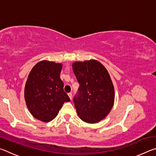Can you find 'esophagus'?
<instances>
[{
    "mask_svg": "<svg viewBox=\"0 0 156 156\" xmlns=\"http://www.w3.org/2000/svg\"><path fill=\"white\" fill-rule=\"evenodd\" d=\"M68 96H69V98L72 100V93H69L68 94Z\"/></svg>",
    "mask_w": 156,
    "mask_h": 156,
    "instance_id": "1",
    "label": "esophagus"
}]
</instances>
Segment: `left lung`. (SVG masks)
Returning <instances> with one entry per match:
<instances>
[{"mask_svg": "<svg viewBox=\"0 0 156 156\" xmlns=\"http://www.w3.org/2000/svg\"><path fill=\"white\" fill-rule=\"evenodd\" d=\"M72 67L80 84L73 100L78 115L87 123L98 122L110 112L114 102V88L109 73L94 60L74 62Z\"/></svg>", "mask_w": 156, "mask_h": 156, "instance_id": "8db88e82", "label": "left lung"}]
</instances>
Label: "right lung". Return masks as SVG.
I'll return each instance as SVG.
<instances>
[{
  "label": "right lung",
  "mask_w": 156,
  "mask_h": 156,
  "mask_svg": "<svg viewBox=\"0 0 156 156\" xmlns=\"http://www.w3.org/2000/svg\"><path fill=\"white\" fill-rule=\"evenodd\" d=\"M61 69L62 64L43 60L32 68L26 82V105L34 117L43 122L54 119L63 104L70 101L60 78Z\"/></svg>",
  "instance_id": "right-lung-1"
}]
</instances>
